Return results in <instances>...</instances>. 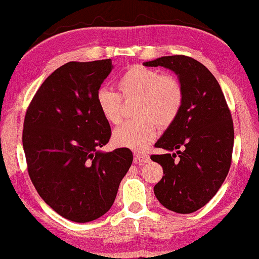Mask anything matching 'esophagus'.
Here are the masks:
<instances>
[{
  "label": "esophagus",
  "mask_w": 259,
  "mask_h": 259,
  "mask_svg": "<svg viewBox=\"0 0 259 259\" xmlns=\"http://www.w3.org/2000/svg\"><path fill=\"white\" fill-rule=\"evenodd\" d=\"M135 162H136V163H139V164L147 163V162H150V156L145 154V153H136V154H135Z\"/></svg>",
  "instance_id": "1"
}]
</instances>
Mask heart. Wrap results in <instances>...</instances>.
<instances>
[{
    "label": "heart",
    "instance_id": "b5f03b06",
    "mask_svg": "<svg viewBox=\"0 0 259 259\" xmlns=\"http://www.w3.org/2000/svg\"><path fill=\"white\" fill-rule=\"evenodd\" d=\"M116 87L119 93L100 88L96 94V103L104 119L111 124L120 123L122 100H136L134 114L139 116L114 130L113 140L119 146L146 148L155 138L157 125H171L184 106L183 84L172 74H161L156 69L135 65L119 77Z\"/></svg>",
    "mask_w": 259,
    "mask_h": 259
}]
</instances>
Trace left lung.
Returning a JSON list of instances; mask_svg holds the SVG:
<instances>
[{
    "label": "left lung",
    "instance_id": "1",
    "mask_svg": "<svg viewBox=\"0 0 259 259\" xmlns=\"http://www.w3.org/2000/svg\"><path fill=\"white\" fill-rule=\"evenodd\" d=\"M144 65L171 69L185 94L181 114L155 144L177 153L151 155L164 174L154 194L171 211L194 212L213 198L229 174L234 143L229 105L211 72L191 57H161Z\"/></svg>",
    "mask_w": 259,
    "mask_h": 259
}]
</instances>
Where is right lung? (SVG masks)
Instances as JSON below:
<instances>
[{
	"label": "right lung",
	"instance_id": "1",
	"mask_svg": "<svg viewBox=\"0 0 259 259\" xmlns=\"http://www.w3.org/2000/svg\"><path fill=\"white\" fill-rule=\"evenodd\" d=\"M112 60L69 61L47 77L26 109L23 146L30 181L47 204L72 222L111 209L134 156L98 151L112 131L96 103Z\"/></svg>",
	"mask_w": 259,
	"mask_h": 259
}]
</instances>
